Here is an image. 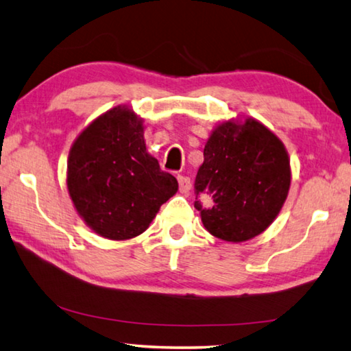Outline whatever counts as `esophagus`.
I'll return each instance as SVG.
<instances>
[{
	"mask_svg": "<svg viewBox=\"0 0 351 351\" xmlns=\"http://www.w3.org/2000/svg\"><path fill=\"white\" fill-rule=\"evenodd\" d=\"M178 184H180L181 193H187L189 190H190V187H192V182H190V178L189 176H182V175L178 176Z\"/></svg>",
	"mask_w": 351,
	"mask_h": 351,
	"instance_id": "esophagus-1",
	"label": "esophagus"
}]
</instances>
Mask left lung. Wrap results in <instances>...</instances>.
I'll return each mask as SVG.
<instances>
[{
	"label": "left lung",
	"instance_id": "1",
	"mask_svg": "<svg viewBox=\"0 0 351 351\" xmlns=\"http://www.w3.org/2000/svg\"><path fill=\"white\" fill-rule=\"evenodd\" d=\"M289 158L277 136L255 119L224 122L204 147L195 178V207L209 232L240 243L263 232L288 197ZM210 199V207L202 199Z\"/></svg>",
	"mask_w": 351,
	"mask_h": 351
}]
</instances>
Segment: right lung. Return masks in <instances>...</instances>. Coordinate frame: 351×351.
Listing matches in <instances>:
<instances>
[{"mask_svg": "<svg viewBox=\"0 0 351 351\" xmlns=\"http://www.w3.org/2000/svg\"><path fill=\"white\" fill-rule=\"evenodd\" d=\"M68 190L79 215L99 235L128 240L150 226L178 181L147 153L142 119L116 106L71 147Z\"/></svg>", "mask_w": 351, "mask_h": 351, "instance_id": "obj_1", "label": "right lung"}]
</instances>
